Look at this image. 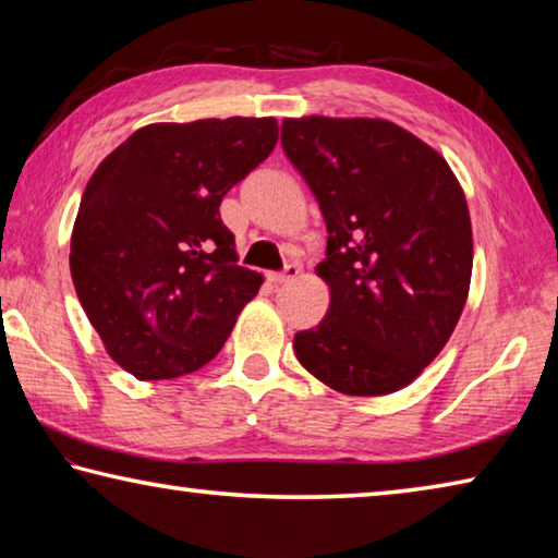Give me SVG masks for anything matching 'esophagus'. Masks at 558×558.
<instances>
[{"label":"esophagus","instance_id":"esophagus-1","mask_svg":"<svg viewBox=\"0 0 558 558\" xmlns=\"http://www.w3.org/2000/svg\"><path fill=\"white\" fill-rule=\"evenodd\" d=\"M300 268L298 266H286L280 272H268V280L272 286H282V282H290L292 278H298Z\"/></svg>","mask_w":558,"mask_h":558}]
</instances>
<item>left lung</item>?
Masks as SVG:
<instances>
[{
    "instance_id": "1",
    "label": "left lung",
    "mask_w": 558,
    "mask_h": 558,
    "mask_svg": "<svg viewBox=\"0 0 558 558\" xmlns=\"http://www.w3.org/2000/svg\"><path fill=\"white\" fill-rule=\"evenodd\" d=\"M282 149L327 223L323 323L295 335L305 369L347 396L409 386L465 307L472 226L446 159L379 118H288Z\"/></svg>"
}]
</instances>
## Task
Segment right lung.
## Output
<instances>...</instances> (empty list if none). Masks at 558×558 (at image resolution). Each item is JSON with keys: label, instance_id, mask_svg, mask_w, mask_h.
Listing matches in <instances>:
<instances>
[{"label": "right lung", "instance_id": "add662e5", "mask_svg": "<svg viewBox=\"0 0 558 558\" xmlns=\"http://www.w3.org/2000/svg\"><path fill=\"white\" fill-rule=\"evenodd\" d=\"M278 143L276 118L155 122L102 159L71 235V276L112 362L177 379L221 352L263 276L219 214Z\"/></svg>", "mask_w": 558, "mask_h": 558}]
</instances>
